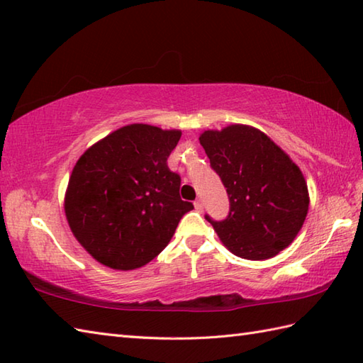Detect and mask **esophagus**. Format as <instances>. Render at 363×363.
Masks as SVG:
<instances>
[{"label":"esophagus","mask_w":363,"mask_h":363,"mask_svg":"<svg viewBox=\"0 0 363 363\" xmlns=\"http://www.w3.org/2000/svg\"><path fill=\"white\" fill-rule=\"evenodd\" d=\"M194 206H195V209H196V211H200V212H201V211H203V208H204V204H203V201H201V200H196V201L194 203Z\"/></svg>","instance_id":"esophagus-1"}]
</instances>
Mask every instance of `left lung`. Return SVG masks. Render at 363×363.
<instances>
[{
	"mask_svg": "<svg viewBox=\"0 0 363 363\" xmlns=\"http://www.w3.org/2000/svg\"><path fill=\"white\" fill-rule=\"evenodd\" d=\"M200 143L230 196L223 222L206 220L239 258H274L299 234L308 214L307 181L293 159L257 127L230 124L200 133Z\"/></svg>",
	"mask_w": 363,
	"mask_h": 363,
	"instance_id": "obj_1",
	"label": "left lung"
}]
</instances>
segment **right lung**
Masks as SVG:
<instances>
[{
  "instance_id": "1",
  "label": "right lung",
  "mask_w": 363,
  "mask_h": 363,
  "mask_svg": "<svg viewBox=\"0 0 363 363\" xmlns=\"http://www.w3.org/2000/svg\"><path fill=\"white\" fill-rule=\"evenodd\" d=\"M181 135L135 123L99 140L77 160L64 212L75 239L97 262L115 271L146 266L194 209L181 200V177L167 165Z\"/></svg>"
}]
</instances>
